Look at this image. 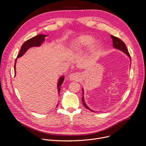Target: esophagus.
Instances as JSON below:
<instances>
[{
	"label": "esophagus",
	"instance_id": "esophagus-1",
	"mask_svg": "<svg viewBox=\"0 0 146 146\" xmlns=\"http://www.w3.org/2000/svg\"><path fill=\"white\" fill-rule=\"evenodd\" d=\"M80 78V74L78 73H73L69 76V78L71 80H78Z\"/></svg>",
	"mask_w": 146,
	"mask_h": 146
}]
</instances>
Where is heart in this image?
I'll list each match as a JSON object with an SVG mask.
<instances>
[{
	"instance_id": "heart-1",
	"label": "heart",
	"mask_w": 146,
	"mask_h": 146,
	"mask_svg": "<svg viewBox=\"0 0 146 146\" xmlns=\"http://www.w3.org/2000/svg\"><path fill=\"white\" fill-rule=\"evenodd\" d=\"M92 41L93 38L90 36H81L75 40L73 43V46L76 49H79L91 45Z\"/></svg>"
}]
</instances>
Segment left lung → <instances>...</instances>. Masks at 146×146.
<instances>
[{
	"mask_svg": "<svg viewBox=\"0 0 146 146\" xmlns=\"http://www.w3.org/2000/svg\"><path fill=\"white\" fill-rule=\"evenodd\" d=\"M110 36H111V38L113 39V47H114L115 48L118 49V50H121V51H122V52H123L124 53H125V54L129 57V58L131 59V57L130 54H129V52H128V49H127V47L126 45L125 44V43L123 42V41H122L120 38H118V37H115V36H113V35H111ZM82 104H83V105L84 106V107H85L86 109H87L91 110V111L95 112L94 110H92L91 109H90L87 106V105H86V103H85V101H84V90H83V89H82Z\"/></svg>",
	"mask_w": 146,
	"mask_h": 146,
	"instance_id": "obj_1",
	"label": "left lung"
}]
</instances>
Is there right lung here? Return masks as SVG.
Returning <instances> with one entry per match:
<instances>
[{"label": "right lung", "mask_w": 146, "mask_h": 146, "mask_svg": "<svg viewBox=\"0 0 146 146\" xmlns=\"http://www.w3.org/2000/svg\"><path fill=\"white\" fill-rule=\"evenodd\" d=\"M46 36H47V35L40 34L38 35H37V36L27 40L24 43V44L22 45L21 48L18 54L17 58H18L20 56H22L25 54V52L31 47H38V46H41V44H42L44 42L45 37ZM16 61H17V59H15V64H14V73H15V64H16ZM64 81V76H62L59 78V81H58V86H57L58 94L60 92L61 85L62 84V83H63Z\"/></svg>", "instance_id": "add662e5"}]
</instances>
